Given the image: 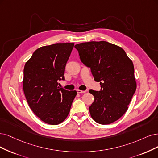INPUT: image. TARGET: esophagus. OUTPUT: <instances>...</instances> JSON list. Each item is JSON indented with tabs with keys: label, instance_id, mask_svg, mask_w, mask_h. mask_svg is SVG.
Wrapping results in <instances>:
<instances>
[{
	"label": "esophagus",
	"instance_id": "34e87169",
	"mask_svg": "<svg viewBox=\"0 0 158 158\" xmlns=\"http://www.w3.org/2000/svg\"><path fill=\"white\" fill-rule=\"evenodd\" d=\"M77 92L78 94H83V93H85L86 91V90H81L79 89H77Z\"/></svg>",
	"mask_w": 158,
	"mask_h": 158
}]
</instances>
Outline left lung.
<instances>
[{"instance_id":"8db88e82","label":"left lung","mask_w":158,"mask_h":158,"mask_svg":"<svg viewBox=\"0 0 158 158\" xmlns=\"http://www.w3.org/2000/svg\"><path fill=\"white\" fill-rule=\"evenodd\" d=\"M75 48L101 85L100 91L89 90L94 97L89 107L91 117L98 124H111L126 112L136 90L133 64L123 49L105 41L81 43Z\"/></svg>"}]
</instances>
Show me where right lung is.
<instances>
[{"mask_svg": "<svg viewBox=\"0 0 158 158\" xmlns=\"http://www.w3.org/2000/svg\"><path fill=\"white\" fill-rule=\"evenodd\" d=\"M73 43L41 47L25 64L23 88L29 107L41 120L57 125L65 120L77 95L58 86L64 80V71Z\"/></svg>", "mask_w": 158, "mask_h": 158, "instance_id": "add662e5", "label": "right lung"}]
</instances>
